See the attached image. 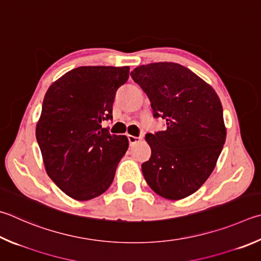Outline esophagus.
Masks as SVG:
<instances>
[{"mask_svg":"<svg viewBox=\"0 0 261 261\" xmlns=\"http://www.w3.org/2000/svg\"><path fill=\"white\" fill-rule=\"evenodd\" d=\"M127 139H129L130 145H135L136 143H139L140 140H143V137H141V136L136 137V136H132V135H127Z\"/></svg>","mask_w":261,"mask_h":261,"instance_id":"1","label":"esophagus"}]
</instances>
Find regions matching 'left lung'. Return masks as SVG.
Masks as SVG:
<instances>
[{"label":"left lung","instance_id":"obj_1","mask_svg":"<svg viewBox=\"0 0 261 261\" xmlns=\"http://www.w3.org/2000/svg\"><path fill=\"white\" fill-rule=\"evenodd\" d=\"M131 77L149 98L163 131L147 134L151 155L141 164L148 186L168 200L195 193L210 177L226 140L220 99L192 70L174 63L139 66Z\"/></svg>","mask_w":261,"mask_h":261}]
</instances>
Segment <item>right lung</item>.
Returning <instances> with one entry per match:
<instances>
[{"instance_id":"1","label":"right lung","mask_w":261,"mask_h":261,"mask_svg":"<svg viewBox=\"0 0 261 261\" xmlns=\"http://www.w3.org/2000/svg\"><path fill=\"white\" fill-rule=\"evenodd\" d=\"M130 68L82 66L50 85L36 125L46 173L74 200L106 192L129 147L125 136L111 135L101 122L113 118L115 93Z\"/></svg>"}]
</instances>
